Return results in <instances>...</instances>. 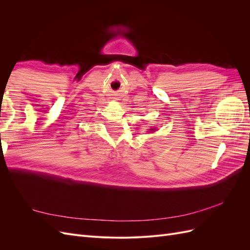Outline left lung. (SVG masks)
Returning <instances> with one entry per match:
<instances>
[{"label":"left lung","instance_id":"8db88e82","mask_svg":"<svg viewBox=\"0 0 250 250\" xmlns=\"http://www.w3.org/2000/svg\"><path fill=\"white\" fill-rule=\"evenodd\" d=\"M150 130H151V132H152V131H153V130H154V129H150Z\"/></svg>","mask_w":250,"mask_h":250}]
</instances>
